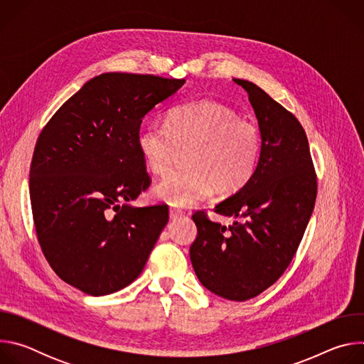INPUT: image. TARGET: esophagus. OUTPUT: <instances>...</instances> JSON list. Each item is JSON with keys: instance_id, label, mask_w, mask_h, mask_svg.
<instances>
[{"instance_id": "obj_1", "label": "esophagus", "mask_w": 364, "mask_h": 364, "mask_svg": "<svg viewBox=\"0 0 364 364\" xmlns=\"http://www.w3.org/2000/svg\"><path fill=\"white\" fill-rule=\"evenodd\" d=\"M181 216H184V212H181L178 209H170V219H177Z\"/></svg>"}]
</instances>
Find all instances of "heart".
I'll use <instances>...</instances> for the list:
<instances>
[{"label":"heart","mask_w":364,"mask_h":364,"mask_svg":"<svg viewBox=\"0 0 364 364\" xmlns=\"http://www.w3.org/2000/svg\"><path fill=\"white\" fill-rule=\"evenodd\" d=\"M146 168L166 176L178 149L190 148L186 173L166 177L154 187V196L171 205L187 207L209 198L215 191L228 197L253 176L259 154V128L226 105L198 100L170 111L167 124L151 122L136 138Z\"/></svg>","instance_id":"heart-1"}]
</instances>
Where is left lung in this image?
Returning a JSON list of instances; mask_svg holds the SVG:
<instances>
[{"label": "left lung", "mask_w": 364, "mask_h": 364, "mask_svg": "<svg viewBox=\"0 0 364 364\" xmlns=\"http://www.w3.org/2000/svg\"><path fill=\"white\" fill-rule=\"evenodd\" d=\"M233 82L249 96L261 154L250 180L215 207L235 219L232 225L215 223L204 212L193 215L197 237L190 259L204 288L246 301L269 288L291 264L314 210L317 178L298 119L255 83Z\"/></svg>", "instance_id": "1"}]
</instances>
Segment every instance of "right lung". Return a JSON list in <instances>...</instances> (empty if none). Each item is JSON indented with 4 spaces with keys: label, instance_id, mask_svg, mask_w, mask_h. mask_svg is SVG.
I'll list each match as a JSON object with an SVG mask.
<instances>
[{
    "label": "right lung",
    "instance_id": "obj_1",
    "mask_svg": "<svg viewBox=\"0 0 364 364\" xmlns=\"http://www.w3.org/2000/svg\"><path fill=\"white\" fill-rule=\"evenodd\" d=\"M184 82L99 75L37 139L30 198L38 243L53 271L87 295L135 281L168 222L167 204H132L149 186L136 138L142 118Z\"/></svg>",
    "mask_w": 364,
    "mask_h": 364
}]
</instances>
